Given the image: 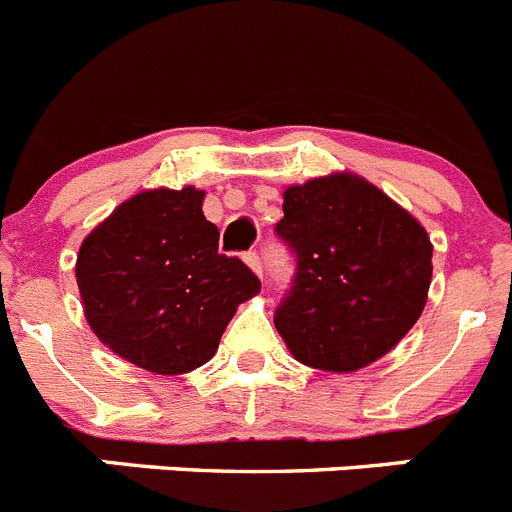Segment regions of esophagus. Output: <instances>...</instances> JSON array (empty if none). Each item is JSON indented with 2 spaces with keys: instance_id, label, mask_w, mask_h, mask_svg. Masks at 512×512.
<instances>
[{
  "instance_id": "esophagus-1",
  "label": "esophagus",
  "mask_w": 512,
  "mask_h": 512,
  "mask_svg": "<svg viewBox=\"0 0 512 512\" xmlns=\"http://www.w3.org/2000/svg\"><path fill=\"white\" fill-rule=\"evenodd\" d=\"M244 262H247V268H250L252 273L260 275V278H262V260H260V255H257V252H247V255H244Z\"/></svg>"
}]
</instances>
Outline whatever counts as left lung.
Instances as JSON below:
<instances>
[{"mask_svg":"<svg viewBox=\"0 0 512 512\" xmlns=\"http://www.w3.org/2000/svg\"><path fill=\"white\" fill-rule=\"evenodd\" d=\"M275 231L296 252L293 288L275 311V330L296 361L353 373L415 327L433 278V244L384 190L353 172L291 185Z\"/></svg>","mask_w":512,"mask_h":512,"instance_id":"1","label":"left lung"}]
</instances>
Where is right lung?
Listing matches in <instances>:
<instances>
[{
    "label": "right lung",
    "mask_w": 512,
    "mask_h": 512,
    "mask_svg": "<svg viewBox=\"0 0 512 512\" xmlns=\"http://www.w3.org/2000/svg\"><path fill=\"white\" fill-rule=\"evenodd\" d=\"M206 193L141 190L84 237L77 255L82 309L102 345L162 376L208 363L239 304L260 281L239 257L219 255Z\"/></svg>",
    "instance_id": "add662e5"
}]
</instances>
